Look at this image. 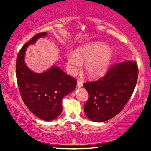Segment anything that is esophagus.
Segmentation results:
<instances>
[{
	"mask_svg": "<svg viewBox=\"0 0 151 151\" xmlns=\"http://www.w3.org/2000/svg\"><path fill=\"white\" fill-rule=\"evenodd\" d=\"M77 86H78V88L82 87V86H83V82H82L81 81V80H78V82H77Z\"/></svg>",
	"mask_w": 151,
	"mask_h": 151,
	"instance_id": "34e87169",
	"label": "esophagus"
}]
</instances>
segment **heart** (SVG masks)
I'll list each match as a JSON object with an SVG mask.
<instances>
[{
	"label": "heart",
	"instance_id": "obj_1",
	"mask_svg": "<svg viewBox=\"0 0 151 151\" xmlns=\"http://www.w3.org/2000/svg\"><path fill=\"white\" fill-rule=\"evenodd\" d=\"M113 55V49L103 42H95L80 47L73 53L66 56L70 73L75 75L82 64L85 63V71L90 78L104 75L111 65Z\"/></svg>",
	"mask_w": 151,
	"mask_h": 151
}]
</instances>
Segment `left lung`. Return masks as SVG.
<instances>
[{
  "label": "left lung",
  "mask_w": 151,
  "mask_h": 151,
  "mask_svg": "<svg viewBox=\"0 0 151 151\" xmlns=\"http://www.w3.org/2000/svg\"><path fill=\"white\" fill-rule=\"evenodd\" d=\"M137 77V63L127 60L112 66L100 79L84 83L88 93L84 107L86 116L102 122L118 114L133 94Z\"/></svg>",
  "instance_id": "1"
}]
</instances>
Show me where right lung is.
Returning <instances> with one entry per match:
<instances>
[{"mask_svg": "<svg viewBox=\"0 0 151 151\" xmlns=\"http://www.w3.org/2000/svg\"><path fill=\"white\" fill-rule=\"evenodd\" d=\"M46 35L47 32L37 34L23 45L16 58V75L20 96L29 110L42 120L50 121L61 113L62 100L75 89L77 80L56 67L42 73H34L27 67V47Z\"/></svg>", "mask_w": 151, "mask_h": 151, "instance_id": "right-lung-1", "label": "right lung"}]
</instances>
